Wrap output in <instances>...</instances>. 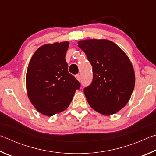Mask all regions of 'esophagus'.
<instances>
[{
    "label": "esophagus",
    "instance_id": "1",
    "mask_svg": "<svg viewBox=\"0 0 156 156\" xmlns=\"http://www.w3.org/2000/svg\"><path fill=\"white\" fill-rule=\"evenodd\" d=\"M76 79H77V80H78V81H80V80H81V76H80V74L76 75Z\"/></svg>",
    "mask_w": 156,
    "mask_h": 156
}]
</instances>
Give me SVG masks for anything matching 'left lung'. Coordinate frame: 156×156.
<instances>
[{
	"mask_svg": "<svg viewBox=\"0 0 156 156\" xmlns=\"http://www.w3.org/2000/svg\"><path fill=\"white\" fill-rule=\"evenodd\" d=\"M92 66L93 80L84 89L91 108L109 115L122 109L135 86V73L130 60L117 44L108 40L78 42Z\"/></svg>",
	"mask_w": 156,
	"mask_h": 156,
	"instance_id": "1",
	"label": "left lung"
}]
</instances>
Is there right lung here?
I'll return each instance as SVG.
<instances>
[{
    "label": "right lung",
    "instance_id": "obj_1",
    "mask_svg": "<svg viewBox=\"0 0 156 156\" xmlns=\"http://www.w3.org/2000/svg\"><path fill=\"white\" fill-rule=\"evenodd\" d=\"M68 42L47 44L36 50L29 63L26 87L38 112L52 116L70 105L80 84L69 73L65 55Z\"/></svg>",
    "mask_w": 156,
    "mask_h": 156
}]
</instances>
